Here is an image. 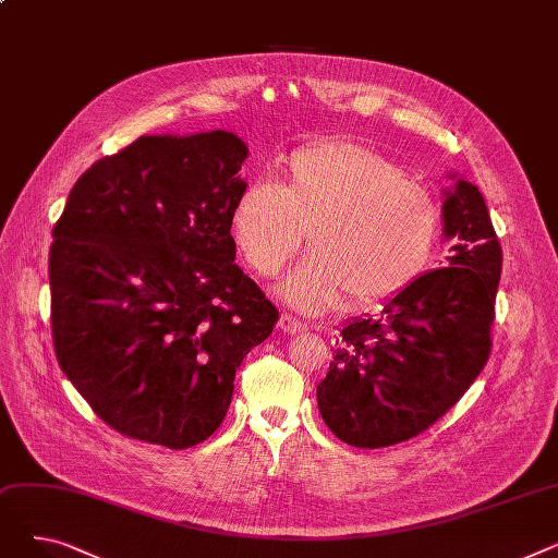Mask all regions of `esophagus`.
<instances>
[{"label":"esophagus","instance_id":"1","mask_svg":"<svg viewBox=\"0 0 558 558\" xmlns=\"http://www.w3.org/2000/svg\"><path fill=\"white\" fill-rule=\"evenodd\" d=\"M280 330L282 332H287V335H296V332H303V330H307V326L303 324V320H299V318H294L291 314H282L280 316Z\"/></svg>","mask_w":558,"mask_h":558}]
</instances>
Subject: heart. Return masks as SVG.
<instances>
[{
    "instance_id": "obj_1",
    "label": "heart",
    "mask_w": 558,
    "mask_h": 558,
    "mask_svg": "<svg viewBox=\"0 0 558 558\" xmlns=\"http://www.w3.org/2000/svg\"><path fill=\"white\" fill-rule=\"evenodd\" d=\"M230 228L248 267L267 278L280 276L310 238L314 253L282 296L320 314L350 294L364 307L398 299L427 269L441 213L385 154L324 140L291 154L280 183H248L232 205Z\"/></svg>"
}]
</instances>
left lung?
I'll use <instances>...</instances> for the list:
<instances>
[{
    "instance_id": "8db88e82",
    "label": "left lung",
    "mask_w": 558,
    "mask_h": 558,
    "mask_svg": "<svg viewBox=\"0 0 558 558\" xmlns=\"http://www.w3.org/2000/svg\"><path fill=\"white\" fill-rule=\"evenodd\" d=\"M452 179L444 192L448 267L423 274L377 318L345 324L316 387L320 416L348 446L375 450L418 436L488 362L502 248L480 190Z\"/></svg>"
}]
</instances>
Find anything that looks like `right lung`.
Masks as SVG:
<instances>
[{"label": "right lung", "instance_id": "obj_1", "mask_svg": "<svg viewBox=\"0 0 558 558\" xmlns=\"http://www.w3.org/2000/svg\"><path fill=\"white\" fill-rule=\"evenodd\" d=\"M246 144L142 135L72 187L49 251L56 360L112 429L171 450L226 418L234 371L278 310L234 264Z\"/></svg>", "mask_w": 558, "mask_h": 558}]
</instances>
